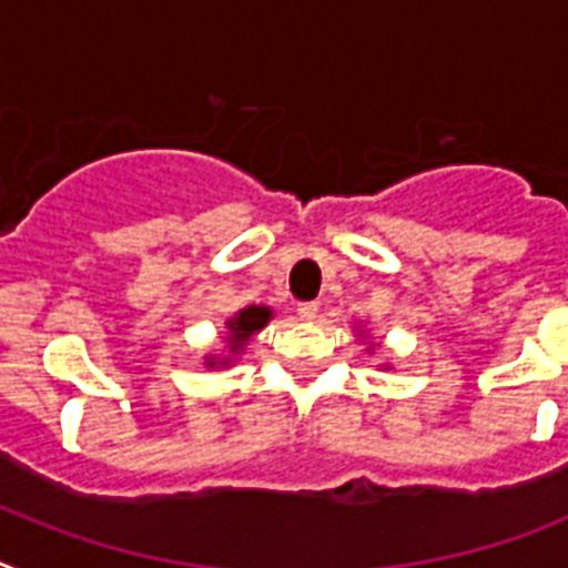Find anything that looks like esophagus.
Returning a JSON list of instances; mask_svg holds the SVG:
<instances>
[{
  "label": "esophagus",
  "instance_id": "esophagus-1",
  "mask_svg": "<svg viewBox=\"0 0 568 568\" xmlns=\"http://www.w3.org/2000/svg\"><path fill=\"white\" fill-rule=\"evenodd\" d=\"M300 320H305V323H314V320L320 317V305L317 303H303L297 308Z\"/></svg>",
  "mask_w": 568,
  "mask_h": 568
}]
</instances>
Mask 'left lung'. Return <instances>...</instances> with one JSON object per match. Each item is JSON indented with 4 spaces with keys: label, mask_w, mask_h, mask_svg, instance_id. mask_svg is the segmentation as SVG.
Wrapping results in <instances>:
<instances>
[{
    "label": "left lung",
    "mask_w": 568,
    "mask_h": 568,
    "mask_svg": "<svg viewBox=\"0 0 568 568\" xmlns=\"http://www.w3.org/2000/svg\"><path fill=\"white\" fill-rule=\"evenodd\" d=\"M359 337H363V334H359ZM366 352H374V345H368V348H366Z\"/></svg>",
    "instance_id": "1"
}]
</instances>
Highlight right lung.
Here are the masks:
<instances>
[{
    "mask_svg": "<svg viewBox=\"0 0 568 568\" xmlns=\"http://www.w3.org/2000/svg\"><path fill=\"white\" fill-rule=\"evenodd\" d=\"M271 317H274V312H271L268 305H245V308L231 314V317L225 320V337H223L229 354H225V357H220V354H205V366L209 368L231 366L236 354L243 352L254 334L263 332Z\"/></svg>",
    "mask_w": 568,
    "mask_h": 568,
    "instance_id": "add662e5",
    "label": "right lung"
}]
</instances>
